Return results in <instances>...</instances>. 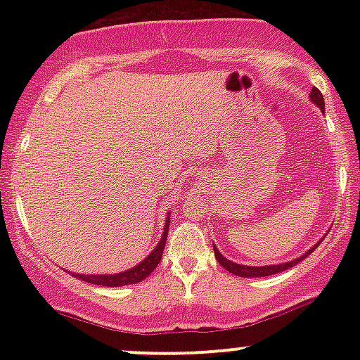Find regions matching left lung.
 <instances>
[{
  "label": "left lung",
  "instance_id": "left-lung-1",
  "mask_svg": "<svg viewBox=\"0 0 360 360\" xmlns=\"http://www.w3.org/2000/svg\"><path fill=\"white\" fill-rule=\"evenodd\" d=\"M309 98H311V101L315 103V105L320 108L321 111L325 110V101H323V94L320 93L316 88L311 89V93H309ZM321 242V240H320ZM318 242V243H320ZM318 243L311 247V249L304 252L303 255L295 260H289V262H284V264H272V266H260V267H255V266H243V264H237V262H232V260H229L226 257H223L220 254V250L217 249V247L213 245V250H214V257H217L218 262H220V266L225 267L226 271L232 272L235 276H240V278H264V276H272V274H278V272H283L289 269V267H295L296 264H300L301 260L304 257H308L309 254H311L313 250L316 249Z\"/></svg>",
  "mask_w": 360,
  "mask_h": 360
}]
</instances>
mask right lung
I'll return each instance as SVG.
<instances>
[{
  "label": "right lung",
  "instance_id": "1",
  "mask_svg": "<svg viewBox=\"0 0 360 360\" xmlns=\"http://www.w3.org/2000/svg\"><path fill=\"white\" fill-rule=\"evenodd\" d=\"M169 213L166 218V226H164V232H162V238L160 242L157 243L155 249L147 255L142 262L137 264L135 267L131 269L118 272V274H72L76 276L77 279L86 281V283L91 284H98V286H108V288H118V286H127V284H137L140 281H143L148 276L152 274V271L155 269L157 264L160 262L162 259V252H164V245H166V238L169 233Z\"/></svg>",
  "mask_w": 360,
  "mask_h": 360
}]
</instances>
